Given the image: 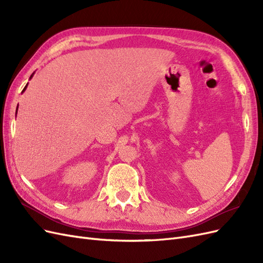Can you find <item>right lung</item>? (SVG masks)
<instances>
[{
  "label": "right lung",
  "instance_id": "obj_1",
  "mask_svg": "<svg viewBox=\"0 0 263 263\" xmlns=\"http://www.w3.org/2000/svg\"><path fill=\"white\" fill-rule=\"evenodd\" d=\"M33 76H34V73H33V74H31V76H30V78H29V79H31V78H33ZM27 85H28V83H27V84H26V85H25V87H24V90H23V91H22V93H23V92H24V91H25V90H26V87H27ZM17 108H18V105H17ZM16 114H17V109H16Z\"/></svg>",
  "mask_w": 263,
  "mask_h": 263
}]
</instances>
